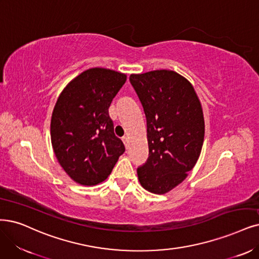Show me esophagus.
<instances>
[{"label":"esophagus","instance_id":"obj_1","mask_svg":"<svg viewBox=\"0 0 259 259\" xmlns=\"http://www.w3.org/2000/svg\"><path fill=\"white\" fill-rule=\"evenodd\" d=\"M122 142H123V144H124V146H128V142H129V138L128 137H123L122 138Z\"/></svg>","mask_w":259,"mask_h":259}]
</instances>
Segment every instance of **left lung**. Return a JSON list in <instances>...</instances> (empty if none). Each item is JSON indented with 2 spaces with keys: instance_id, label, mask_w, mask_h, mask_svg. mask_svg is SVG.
I'll return each mask as SVG.
<instances>
[{
  "instance_id": "1",
  "label": "left lung",
  "mask_w": 259,
  "mask_h": 259,
  "mask_svg": "<svg viewBox=\"0 0 259 259\" xmlns=\"http://www.w3.org/2000/svg\"><path fill=\"white\" fill-rule=\"evenodd\" d=\"M147 122L149 157L138 168L141 186L165 194L187 178L202 151L205 121L193 85L173 70L132 73Z\"/></svg>"
}]
</instances>
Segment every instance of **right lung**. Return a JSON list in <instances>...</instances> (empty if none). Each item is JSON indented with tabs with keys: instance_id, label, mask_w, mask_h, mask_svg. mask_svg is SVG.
<instances>
[{
	"instance_id": "right-lung-1",
	"label": "right lung",
	"mask_w": 259,
	"mask_h": 259,
	"mask_svg": "<svg viewBox=\"0 0 259 259\" xmlns=\"http://www.w3.org/2000/svg\"><path fill=\"white\" fill-rule=\"evenodd\" d=\"M126 81L124 73L96 67L76 75L56 100L50 126L52 148L76 184L102 183L124 152L121 140L114 135L109 108Z\"/></svg>"
}]
</instances>
